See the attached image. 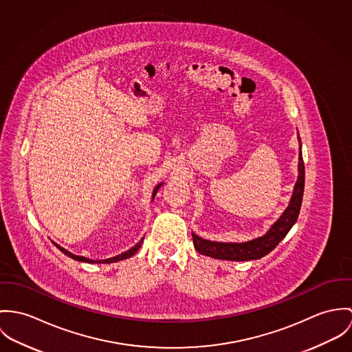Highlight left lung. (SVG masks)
<instances>
[{
	"mask_svg": "<svg viewBox=\"0 0 352 352\" xmlns=\"http://www.w3.org/2000/svg\"><path fill=\"white\" fill-rule=\"evenodd\" d=\"M304 186H305V166L302 160V151L300 146V163H298V179L294 186V192L292 195L290 204L279 217V220L270 228V231L262 237L254 239L245 243H217L204 240L199 236L193 234V243L195 250L201 255L212 256L216 259H226V261H252L261 259L279 244V241L287 234L290 228L298 219L302 195H304Z\"/></svg>",
	"mask_w": 352,
	"mask_h": 352,
	"instance_id": "left-lung-1",
	"label": "left lung"
}]
</instances>
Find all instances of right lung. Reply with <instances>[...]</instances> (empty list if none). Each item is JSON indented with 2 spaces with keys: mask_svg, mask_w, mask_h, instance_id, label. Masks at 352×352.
Instances as JSON below:
<instances>
[{
  "mask_svg": "<svg viewBox=\"0 0 352 352\" xmlns=\"http://www.w3.org/2000/svg\"><path fill=\"white\" fill-rule=\"evenodd\" d=\"M159 186L160 185H157V188H155V190H154V195H153V198L155 197L157 195V189H159ZM143 240L144 239H142L135 247H132L131 250H128V251H125L124 254H121V255H118V256H115V258H111V259H104V261H97V263H112V262H118V261H124V259H126V258H131L133 254H136L138 252V250L140 248V244L143 243ZM55 244V243H54ZM56 247L63 252V254H66L67 256H70V258H73V259H76V261H79V262H89V263H94L93 261H90V259H87V258H85V256H78V255H73L72 252H69L67 250H65V248H62L60 245H58L56 244Z\"/></svg>",
  "mask_w": 352,
  "mask_h": 352,
  "instance_id": "right-lung-1",
  "label": "right lung"
}]
</instances>
